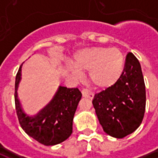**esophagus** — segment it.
Here are the masks:
<instances>
[{
    "label": "esophagus",
    "instance_id": "34e87169",
    "mask_svg": "<svg viewBox=\"0 0 158 158\" xmlns=\"http://www.w3.org/2000/svg\"><path fill=\"white\" fill-rule=\"evenodd\" d=\"M82 95L84 97H87V98H89V99H93V97H94V93L87 89H82Z\"/></svg>",
    "mask_w": 158,
    "mask_h": 158
}]
</instances>
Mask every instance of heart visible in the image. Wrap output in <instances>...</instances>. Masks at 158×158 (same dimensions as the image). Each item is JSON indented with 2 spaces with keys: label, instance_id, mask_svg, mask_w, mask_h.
I'll return each mask as SVG.
<instances>
[{
  "label": "heart",
  "instance_id": "b5f03b06",
  "mask_svg": "<svg viewBox=\"0 0 158 158\" xmlns=\"http://www.w3.org/2000/svg\"><path fill=\"white\" fill-rule=\"evenodd\" d=\"M73 64L68 69L79 78L88 70V79L98 89H107L116 85L125 66V56L117 47L93 46L79 50L73 56Z\"/></svg>",
  "mask_w": 158,
  "mask_h": 158
}]
</instances>
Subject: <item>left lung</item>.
<instances>
[{"mask_svg":"<svg viewBox=\"0 0 158 158\" xmlns=\"http://www.w3.org/2000/svg\"><path fill=\"white\" fill-rule=\"evenodd\" d=\"M92 103L107 135L121 139L139 128L146 110V86L133 53L126 56L124 70L116 85L96 94Z\"/></svg>","mask_w":158,"mask_h":158,"instance_id":"8db88e82","label":"left lung"}]
</instances>
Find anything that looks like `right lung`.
Here are the masks:
<instances>
[{
  "instance_id": "add662e5",
  "label": "right lung",
  "mask_w": 158,
  "mask_h": 158,
  "mask_svg": "<svg viewBox=\"0 0 158 158\" xmlns=\"http://www.w3.org/2000/svg\"><path fill=\"white\" fill-rule=\"evenodd\" d=\"M23 65V64H22ZM22 65L16 75L15 106L22 129L33 139L45 146H54L69 138L73 133V120L82 94L78 88L59 86L52 100L40 112L28 115L18 96Z\"/></svg>"
}]
</instances>
